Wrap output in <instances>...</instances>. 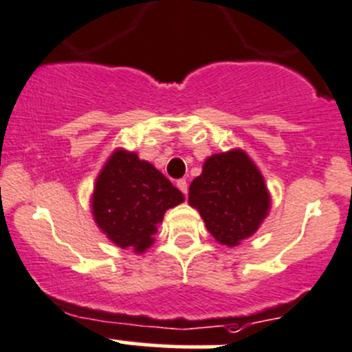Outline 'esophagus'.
Wrapping results in <instances>:
<instances>
[{
	"mask_svg": "<svg viewBox=\"0 0 352 352\" xmlns=\"http://www.w3.org/2000/svg\"><path fill=\"white\" fill-rule=\"evenodd\" d=\"M176 186L179 188V190H181V193H184V195L188 193V183H186V179H177Z\"/></svg>",
	"mask_w": 352,
	"mask_h": 352,
	"instance_id": "esophagus-1",
	"label": "esophagus"
}]
</instances>
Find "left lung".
<instances>
[{"mask_svg": "<svg viewBox=\"0 0 352 352\" xmlns=\"http://www.w3.org/2000/svg\"><path fill=\"white\" fill-rule=\"evenodd\" d=\"M188 201L200 212L215 241L238 246L255 234L270 208L262 173L239 148L214 154L190 184Z\"/></svg>", "mask_w": 352, "mask_h": 352, "instance_id": "1", "label": "left lung"}]
</instances>
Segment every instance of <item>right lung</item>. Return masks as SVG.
I'll use <instances>...</instances> for the list:
<instances>
[{
    "label": "right lung",
    "mask_w": 352,
    "mask_h": 352,
    "mask_svg": "<svg viewBox=\"0 0 352 352\" xmlns=\"http://www.w3.org/2000/svg\"><path fill=\"white\" fill-rule=\"evenodd\" d=\"M183 200V193L151 162L118 148L97 176L92 214L114 245L144 253L154 243L164 212Z\"/></svg>",
    "instance_id": "obj_1"
}]
</instances>
